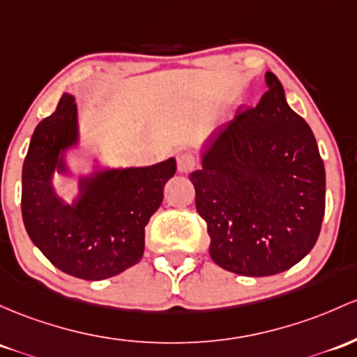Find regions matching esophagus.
<instances>
[{"label": "esophagus", "mask_w": 357, "mask_h": 357, "mask_svg": "<svg viewBox=\"0 0 357 357\" xmlns=\"http://www.w3.org/2000/svg\"><path fill=\"white\" fill-rule=\"evenodd\" d=\"M197 167V159L191 154H181L178 155V171L186 174V172H191Z\"/></svg>", "instance_id": "obj_1"}]
</instances>
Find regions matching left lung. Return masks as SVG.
<instances>
[{"label": "left lung", "mask_w": 357, "mask_h": 357, "mask_svg": "<svg viewBox=\"0 0 357 357\" xmlns=\"http://www.w3.org/2000/svg\"><path fill=\"white\" fill-rule=\"evenodd\" d=\"M268 91L203 144L191 172L210 256L242 276H273L295 266L319 238L325 167L312 128L266 73Z\"/></svg>", "instance_id": "left-lung-1"}]
</instances>
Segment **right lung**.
<instances>
[{"label":"right lung","mask_w":357,"mask_h":357,"mask_svg":"<svg viewBox=\"0 0 357 357\" xmlns=\"http://www.w3.org/2000/svg\"><path fill=\"white\" fill-rule=\"evenodd\" d=\"M79 146L76 98L64 93L57 109L35 128L22 172V217L42 254L70 276L98 281L142 259L146 225L176 172L169 158L146 167H100L77 178L66 203L54 174L73 176L66 152Z\"/></svg>","instance_id":"right-lung-1"}]
</instances>
